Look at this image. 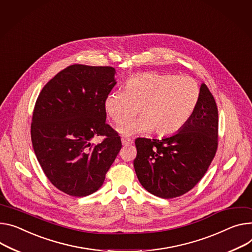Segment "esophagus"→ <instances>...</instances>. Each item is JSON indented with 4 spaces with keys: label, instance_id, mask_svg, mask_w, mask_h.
Segmentation results:
<instances>
[{
    "label": "esophagus",
    "instance_id": "34e87169",
    "mask_svg": "<svg viewBox=\"0 0 252 252\" xmlns=\"http://www.w3.org/2000/svg\"><path fill=\"white\" fill-rule=\"evenodd\" d=\"M133 143V140L132 139H127V138H122V144L127 146V145H130Z\"/></svg>",
    "mask_w": 252,
    "mask_h": 252
}]
</instances>
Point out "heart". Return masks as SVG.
<instances>
[{"instance_id":"obj_1","label":"heart","mask_w":252,"mask_h":252,"mask_svg":"<svg viewBox=\"0 0 252 252\" xmlns=\"http://www.w3.org/2000/svg\"><path fill=\"white\" fill-rule=\"evenodd\" d=\"M200 98L198 84L189 76L159 72H144L132 76L125 91H112L105 98L109 117L121 125L138 113V118L122 126L125 136L153 129L159 136L181 130L196 110Z\"/></svg>"}]
</instances>
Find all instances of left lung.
Here are the masks:
<instances>
[{"label":"left lung","mask_w":252,"mask_h":252,"mask_svg":"<svg viewBox=\"0 0 252 252\" xmlns=\"http://www.w3.org/2000/svg\"><path fill=\"white\" fill-rule=\"evenodd\" d=\"M133 164L142 187L163 199L180 197L204 177L218 147V109L205 84L195 112L178 133L162 139L137 138Z\"/></svg>","instance_id":"8db88e82"}]
</instances>
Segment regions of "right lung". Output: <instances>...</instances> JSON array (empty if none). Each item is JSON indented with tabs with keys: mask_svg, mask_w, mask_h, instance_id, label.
Segmentation results:
<instances>
[{
	"mask_svg": "<svg viewBox=\"0 0 252 252\" xmlns=\"http://www.w3.org/2000/svg\"><path fill=\"white\" fill-rule=\"evenodd\" d=\"M111 66L72 64L57 73L38 95L31 140L50 183L72 197L98 190L119 153L120 136L106 123V95L117 84ZM95 136L105 139L94 146Z\"/></svg>",
	"mask_w": 252,
	"mask_h": 252,
	"instance_id": "add662e5",
	"label": "right lung"
}]
</instances>
